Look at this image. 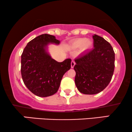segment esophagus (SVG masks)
<instances>
[{
    "label": "esophagus",
    "instance_id": "obj_1",
    "mask_svg": "<svg viewBox=\"0 0 132 132\" xmlns=\"http://www.w3.org/2000/svg\"><path fill=\"white\" fill-rule=\"evenodd\" d=\"M75 65V62L74 61H72L71 62V67L73 69V68L74 67Z\"/></svg>",
    "mask_w": 132,
    "mask_h": 132
}]
</instances>
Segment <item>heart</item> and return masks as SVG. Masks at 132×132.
<instances>
[{"label": "heart", "mask_w": 132, "mask_h": 132, "mask_svg": "<svg viewBox=\"0 0 132 132\" xmlns=\"http://www.w3.org/2000/svg\"><path fill=\"white\" fill-rule=\"evenodd\" d=\"M92 46V42L90 40H87L86 38H76L73 42L71 45V48L73 50L81 48V51L84 52L88 51Z\"/></svg>", "instance_id": "heart-1"}]
</instances>
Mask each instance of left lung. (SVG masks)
Segmentation results:
<instances>
[{
  "mask_svg": "<svg viewBox=\"0 0 132 132\" xmlns=\"http://www.w3.org/2000/svg\"><path fill=\"white\" fill-rule=\"evenodd\" d=\"M94 48L75 59V78L81 93L93 95L102 92L111 80L114 70L113 47L103 37L94 35Z\"/></svg>",
  "mask_w": 132,
  "mask_h": 132,
  "instance_id": "obj_1",
  "label": "left lung"
}]
</instances>
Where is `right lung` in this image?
I'll list each match as a JSON object with an SVG mask.
<instances>
[{"instance_id":"add662e5","label":"right lung","mask_w":132,"mask_h":132,"mask_svg":"<svg viewBox=\"0 0 132 132\" xmlns=\"http://www.w3.org/2000/svg\"><path fill=\"white\" fill-rule=\"evenodd\" d=\"M49 43L59 45V40L42 34L27 43L21 55V72L24 84L30 92L41 97L57 92L64 75L71 68L70 59L58 62L47 51Z\"/></svg>"}]
</instances>
